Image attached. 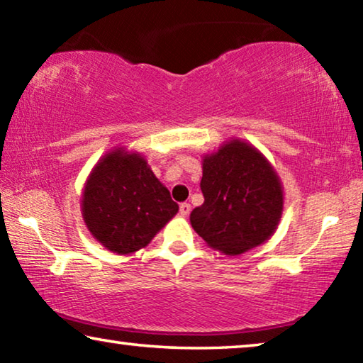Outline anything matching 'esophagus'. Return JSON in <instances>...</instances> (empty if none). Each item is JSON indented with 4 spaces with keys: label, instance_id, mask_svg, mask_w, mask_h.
Returning <instances> with one entry per match:
<instances>
[{
    "label": "esophagus",
    "instance_id": "34e87169",
    "mask_svg": "<svg viewBox=\"0 0 363 363\" xmlns=\"http://www.w3.org/2000/svg\"><path fill=\"white\" fill-rule=\"evenodd\" d=\"M189 211H191V206H189V203H182L180 204V216L186 217L189 214Z\"/></svg>",
    "mask_w": 363,
    "mask_h": 363
}]
</instances>
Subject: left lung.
Wrapping results in <instances>:
<instances>
[{
    "label": "left lung",
    "mask_w": 363,
    "mask_h": 363,
    "mask_svg": "<svg viewBox=\"0 0 363 363\" xmlns=\"http://www.w3.org/2000/svg\"><path fill=\"white\" fill-rule=\"evenodd\" d=\"M204 203L189 214L209 247L240 255L276 230L282 214L281 182L267 160L247 143L232 141L203 160Z\"/></svg>",
    "instance_id": "left-lung-1"
}]
</instances>
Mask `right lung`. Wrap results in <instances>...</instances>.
I'll return each instance as SVG.
<instances>
[{
  "instance_id": "right-lung-1",
  "label": "right lung",
  "mask_w": 363,
  "mask_h": 363,
  "mask_svg": "<svg viewBox=\"0 0 363 363\" xmlns=\"http://www.w3.org/2000/svg\"><path fill=\"white\" fill-rule=\"evenodd\" d=\"M178 204L138 154L115 150L92 170L82 198L86 225L105 248L128 255L146 247Z\"/></svg>"
}]
</instances>
